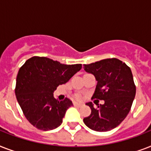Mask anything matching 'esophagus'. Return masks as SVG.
I'll return each mask as SVG.
<instances>
[{
	"instance_id": "obj_1",
	"label": "esophagus",
	"mask_w": 151,
	"mask_h": 151,
	"mask_svg": "<svg viewBox=\"0 0 151 151\" xmlns=\"http://www.w3.org/2000/svg\"><path fill=\"white\" fill-rule=\"evenodd\" d=\"M73 105L75 106H78V107H81V106H82L83 104L81 103H73Z\"/></svg>"
}]
</instances>
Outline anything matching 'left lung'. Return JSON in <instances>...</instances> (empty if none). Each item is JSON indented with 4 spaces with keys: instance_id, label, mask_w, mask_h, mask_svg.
I'll use <instances>...</instances> for the list:
<instances>
[{
    "instance_id": "1",
    "label": "left lung",
    "mask_w": 151,
    "mask_h": 151,
    "mask_svg": "<svg viewBox=\"0 0 151 151\" xmlns=\"http://www.w3.org/2000/svg\"><path fill=\"white\" fill-rule=\"evenodd\" d=\"M85 70L97 81L92 98L104 100V104L86 103L92 113L83 121L96 132H107L119 125L130 111L136 96L131 69L116 58L84 65Z\"/></svg>"
}]
</instances>
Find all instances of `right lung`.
Returning a JSON list of instances; mask_svg holds the SVG:
<instances>
[{"label":"right lung","mask_w":151,"mask_h":151,"mask_svg":"<svg viewBox=\"0 0 151 151\" xmlns=\"http://www.w3.org/2000/svg\"><path fill=\"white\" fill-rule=\"evenodd\" d=\"M81 69V64L60 63L47 57L27 59L16 78L15 96L25 117L37 129H56L72 101H59L54 97L57 87L65 84Z\"/></svg>","instance_id":"add662e5"}]
</instances>
